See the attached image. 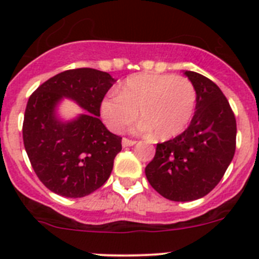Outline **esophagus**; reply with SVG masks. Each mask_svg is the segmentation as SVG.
Masks as SVG:
<instances>
[{
    "label": "esophagus",
    "instance_id": "esophagus-1",
    "mask_svg": "<svg viewBox=\"0 0 259 259\" xmlns=\"http://www.w3.org/2000/svg\"><path fill=\"white\" fill-rule=\"evenodd\" d=\"M135 144H136V141L130 140V139H123L122 140V145L124 146V148H127V146H134Z\"/></svg>",
    "mask_w": 259,
    "mask_h": 259
}]
</instances>
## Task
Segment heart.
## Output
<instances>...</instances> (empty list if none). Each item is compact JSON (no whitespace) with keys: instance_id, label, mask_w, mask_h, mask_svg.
<instances>
[{"instance_id":"obj_1","label":"heart","mask_w":259,"mask_h":259,"mask_svg":"<svg viewBox=\"0 0 259 259\" xmlns=\"http://www.w3.org/2000/svg\"><path fill=\"white\" fill-rule=\"evenodd\" d=\"M197 92L188 77L172 74H140L127 77L116 95L105 97L100 114L113 132L124 131L137 116L139 130L155 140H168L188 127Z\"/></svg>"}]
</instances>
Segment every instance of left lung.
Returning <instances> with one entry per match:
<instances>
[{
	"label": "left lung",
	"mask_w": 259,
	"mask_h": 259,
	"mask_svg": "<svg viewBox=\"0 0 259 259\" xmlns=\"http://www.w3.org/2000/svg\"><path fill=\"white\" fill-rule=\"evenodd\" d=\"M197 92L189 127L175 139L157 144L145 167L148 182L164 198L178 202L206 196L221 182L236 149V119L214 81L184 71Z\"/></svg>",
	"instance_id": "8db88e82"
}]
</instances>
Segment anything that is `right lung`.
<instances>
[{
	"instance_id": "1",
	"label": "right lung",
	"mask_w": 259,
	"mask_h": 259,
	"mask_svg": "<svg viewBox=\"0 0 259 259\" xmlns=\"http://www.w3.org/2000/svg\"><path fill=\"white\" fill-rule=\"evenodd\" d=\"M116 80L95 68L63 71L32 93L27 102L23 141L41 183L68 198L88 196L109 179L122 137L101 122L100 105ZM67 98L87 113L63 121L58 106Z\"/></svg>"
}]
</instances>
